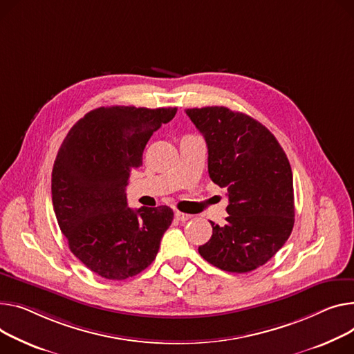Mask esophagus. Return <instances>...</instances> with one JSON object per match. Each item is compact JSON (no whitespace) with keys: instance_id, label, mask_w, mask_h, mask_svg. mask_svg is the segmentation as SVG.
I'll use <instances>...</instances> for the list:
<instances>
[{"instance_id":"obj_1","label":"esophagus","mask_w":354,"mask_h":354,"mask_svg":"<svg viewBox=\"0 0 354 354\" xmlns=\"http://www.w3.org/2000/svg\"><path fill=\"white\" fill-rule=\"evenodd\" d=\"M175 218H176L179 222H186L187 219H191L192 216H191V215H187V214H183V212L176 210V212H175Z\"/></svg>"}]
</instances>
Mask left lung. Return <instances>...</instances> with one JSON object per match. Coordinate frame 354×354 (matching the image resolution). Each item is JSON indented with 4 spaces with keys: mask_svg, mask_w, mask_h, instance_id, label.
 Instances as JSON below:
<instances>
[{
    "mask_svg": "<svg viewBox=\"0 0 354 354\" xmlns=\"http://www.w3.org/2000/svg\"><path fill=\"white\" fill-rule=\"evenodd\" d=\"M207 145L210 179L227 189L229 216L212 225L201 256L222 270L263 266L289 239L295 223L293 175L274 135L246 113L225 106L186 109Z\"/></svg>",
    "mask_w": 354,
    "mask_h": 354,
    "instance_id": "obj_1",
    "label": "left lung"
}]
</instances>
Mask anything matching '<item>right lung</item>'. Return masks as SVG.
I'll return each instance as SVG.
<instances>
[{
  "instance_id": "add662e5",
  "label": "right lung",
  "mask_w": 354,
  "mask_h": 354,
  "mask_svg": "<svg viewBox=\"0 0 354 354\" xmlns=\"http://www.w3.org/2000/svg\"><path fill=\"white\" fill-rule=\"evenodd\" d=\"M176 108L101 106L69 129L54 162V212L68 246L93 273L124 280L147 269L171 226L168 206L128 207L127 185L149 138Z\"/></svg>"
}]
</instances>
